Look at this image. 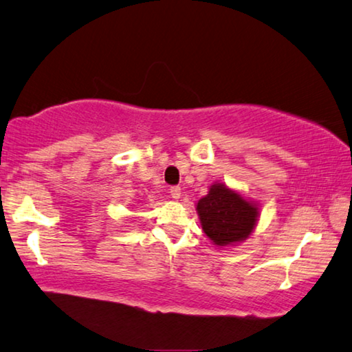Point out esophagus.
I'll return each mask as SVG.
<instances>
[{
  "instance_id": "1",
  "label": "esophagus",
  "mask_w": 352,
  "mask_h": 352,
  "mask_svg": "<svg viewBox=\"0 0 352 352\" xmlns=\"http://www.w3.org/2000/svg\"><path fill=\"white\" fill-rule=\"evenodd\" d=\"M169 194H170V197L174 199V200L180 199V197H182V188H180V186H172V188L169 189Z\"/></svg>"
}]
</instances>
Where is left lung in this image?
<instances>
[{
  "label": "left lung",
  "mask_w": 352,
  "mask_h": 352,
  "mask_svg": "<svg viewBox=\"0 0 352 352\" xmlns=\"http://www.w3.org/2000/svg\"><path fill=\"white\" fill-rule=\"evenodd\" d=\"M197 214L204 233L216 245L226 247L248 239L258 222L259 208L223 183H214L199 200Z\"/></svg>",
  "instance_id": "8db88e82"
}]
</instances>
